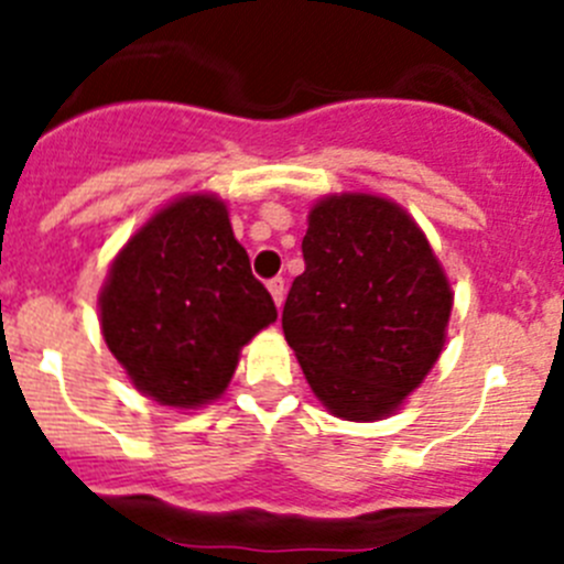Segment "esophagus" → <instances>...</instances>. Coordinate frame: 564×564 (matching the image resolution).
I'll return each instance as SVG.
<instances>
[{
    "mask_svg": "<svg viewBox=\"0 0 564 564\" xmlns=\"http://www.w3.org/2000/svg\"><path fill=\"white\" fill-rule=\"evenodd\" d=\"M268 291H271V296H273V305L282 307V302H285V279L282 276L271 279V282H268Z\"/></svg>",
    "mask_w": 564,
    "mask_h": 564,
    "instance_id": "obj_1",
    "label": "esophagus"
}]
</instances>
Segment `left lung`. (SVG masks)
<instances>
[{
	"label": "left lung",
	"mask_w": 564,
	"mask_h": 564,
	"mask_svg": "<svg viewBox=\"0 0 564 564\" xmlns=\"http://www.w3.org/2000/svg\"><path fill=\"white\" fill-rule=\"evenodd\" d=\"M305 273L282 330L311 390L344 421H381L430 376L452 293L426 234L378 194H327L307 214Z\"/></svg>",
	"instance_id": "obj_1"
}]
</instances>
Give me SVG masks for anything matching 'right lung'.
Returning <instances> with one entry per match:
<instances>
[{
  "label": "right lung",
  "mask_w": 564,
  "mask_h": 564,
  "mask_svg": "<svg viewBox=\"0 0 564 564\" xmlns=\"http://www.w3.org/2000/svg\"><path fill=\"white\" fill-rule=\"evenodd\" d=\"M101 333L134 390L174 410L226 392L239 350L276 322L217 194H183L154 212L109 265Z\"/></svg>",
  "instance_id": "add662e5"
}]
</instances>
